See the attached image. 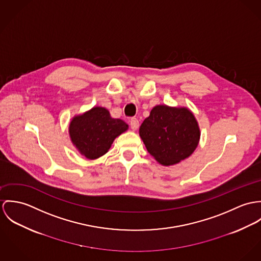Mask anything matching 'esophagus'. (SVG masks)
<instances>
[{"label": "esophagus", "mask_w": 261, "mask_h": 261, "mask_svg": "<svg viewBox=\"0 0 261 261\" xmlns=\"http://www.w3.org/2000/svg\"><path fill=\"white\" fill-rule=\"evenodd\" d=\"M130 127H131V129H132L133 131L137 130L138 127H139V121H138L136 118H132V119L130 120Z\"/></svg>", "instance_id": "1"}]
</instances>
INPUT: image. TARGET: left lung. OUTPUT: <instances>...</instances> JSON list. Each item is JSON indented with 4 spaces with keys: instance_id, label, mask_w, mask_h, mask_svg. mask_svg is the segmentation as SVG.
<instances>
[{
    "instance_id": "8db88e82",
    "label": "left lung",
    "mask_w": 261,
    "mask_h": 261,
    "mask_svg": "<svg viewBox=\"0 0 261 261\" xmlns=\"http://www.w3.org/2000/svg\"><path fill=\"white\" fill-rule=\"evenodd\" d=\"M139 135L147 151L160 164L170 166L194 152L200 130L189 109L157 105L141 124Z\"/></svg>"
}]
</instances>
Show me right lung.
Instances as JSON below:
<instances>
[{"mask_svg": "<svg viewBox=\"0 0 261 261\" xmlns=\"http://www.w3.org/2000/svg\"><path fill=\"white\" fill-rule=\"evenodd\" d=\"M128 129L121 119L110 116L107 109L94 107L70 122L69 134L73 145L88 159H97L108 152L115 138Z\"/></svg>", "mask_w": 261, "mask_h": 261, "instance_id": "add662e5", "label": "right lung"}]
</instances>
